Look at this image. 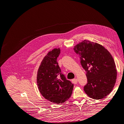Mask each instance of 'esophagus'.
<instances>
[{"mask_svg":"<svg viewBox=\"0 0 124 124\" xmlns=\"http://www.w3.org/2000/svg\"><path fill=\"white\" fill-rule=\"evenodd\" d=\"M72 82L73 83L76 84L78 83V79L77 78H74V79L72 80Z\"/></svg>","mask_w":124,"mask_h":124,"instance_id":"obj_1","label":"esophagus"}]
</instances>
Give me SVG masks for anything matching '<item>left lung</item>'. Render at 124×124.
Listing matches in <instances>:
<instances>
[{
    "mask_svg": "<svg viewBox=\"0 0 124 124\" xmlns=\"http://www.w3.org/2000/svg\"><path fill=\"white\" fill-rule=\"evenodd\" d=\"M74 50L80 55L81 63L86 72L85 93L96 100L109 95L117 78V70L111 53L102 45L87 40L75 46Z\"/></svg>",
    "mask_w": 124,
    "mask_h": 124,
    "instance_id": "8db88e82",
    "label": "left lung"
}]
</instances>
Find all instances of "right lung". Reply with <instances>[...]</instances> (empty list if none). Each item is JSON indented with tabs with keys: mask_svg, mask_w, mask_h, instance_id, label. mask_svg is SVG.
<instances>
[{
	"mask_svg": "<svg viewBox=\"0 0 124 124\" xmlns=\"http://www.w3.org/2000/svg\"><path fill=\"white\" fill-rule=\"evenodd\" d=\"M59 48L48 52L37 71V83L39 91L45 99L56 104L62 103L72 95L73 84L61 73L57 58Z\"/></svg>",
	"mask_w": 124,
	"mask_h": 124,
	"instance_id": "add662e5",
	"label": "right lung"
}]
</instances>
